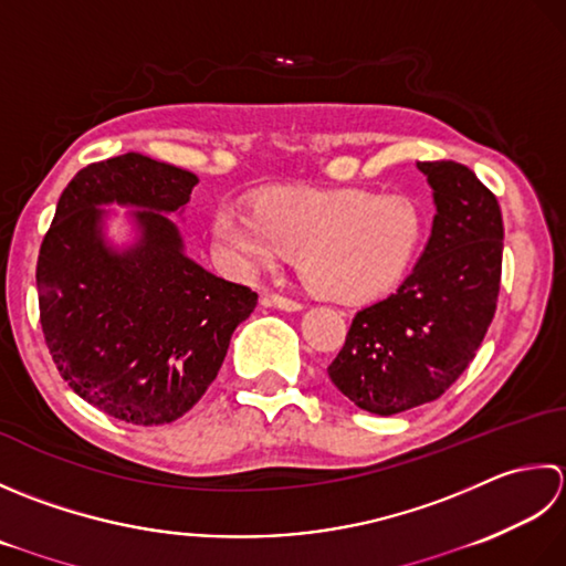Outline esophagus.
<instances>
[{"label": "esophagus", "instance_id": "1", "mask_svg": "<svg viewBox=\"0 0 566 566\" xmlns=\"http://www.w3.org/2000/svg\"><path fill=\"white\" fill-rule=\"evenodd\" d=\"M263 305L269 307H275V310H285V313H297V310H303V305L297 303V300H291V297H283V295H266L263 297Z\"/></svg>", "mask_w": 566, "mask_h": 566}]
</instances>
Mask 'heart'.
I'll list each match as a JSON object with an SVG mask.
<instances>
[{
	"instance_id": "1",
	"label": "heart",
	"mask_w": 566,
	"mask_h": 566,
	"mask_svg": "<svg viewBox=\"0 0 566 566\" xmlns=\"http://www.w3.org/2000/svg\"><path fill=\"white\" fill-rule=\"evenodd\" d=\"M420 234V210L406 195L361 188L273 192L256 210L224 202L212 217L214 249L234 271L275 269L297 253L305 283L339 303H366L396 287Z\"/></svg>"
}]
</instances>
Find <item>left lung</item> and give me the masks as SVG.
<instances>
[{"label":"left lung","mask_w":566,"mask_h":566,"mask_svg":"<svg viewBox=\"0 0 566 566\" xmlns=\"http://www.w3.org/2000/svg\"><path fill=\"white\" fill-rule=\"evenodd\" d=\"M432 229L396 293L356 313L327 368L354 406L396 415L440 398L483 342L501 287L503 217L495 195L454 160H418Z\"/></svg>","instance_id":"1"}]
</instances>
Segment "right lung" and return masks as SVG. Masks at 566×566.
I'll use <instances>...</instances> for the list:
<instances>
[{"mask_svg":"<svg viewBox=\"0 0 566 566\" xmlns=\"http://www.w3.org/2000/svg\"><path fill=\"white\" fill-rule=\"evenodd\" d=\"M192 172L144 154L114 156L67 182L39 266L41 327L57 371L112 418L164 424L217 378L234 329L259 295L186 251L178 224ZM112 206H129L124 216ZM125 219L122 242L108 237Z\"/></svg>","mask_w":566,"mask_h":566,"instance_id":"add662e5","label":"right lung"}]
</instances>
